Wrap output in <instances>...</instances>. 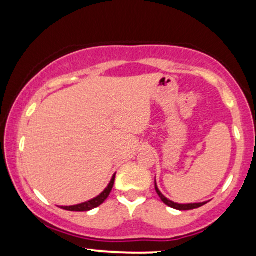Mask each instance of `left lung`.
Masks as SVG:
<instances>
[{
  "instance_id": "obj_1",
  "label": "left lung",
  "mask_w": 256,
  "mask_h": 256,
  "mask_svg": "<svg viewBox=\"0 0 256 256\" xmlns=\"http://www.w3.org/2000/svg\"><path fill=\"white\" fill-rule=\"evenodd\" d=\"M155 190H156V192H158V198H161V201H162L164 204L168 206V207H171V208H174V210H195V208L202 207V206L207 204V202H201V204H176V202L171 201V200L166 198L165 196H164L160 192V190L158 189L156 182H155Z\"/></svg>"
}]
</instances>
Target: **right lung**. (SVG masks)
Returning <instances> with one entry per match:
<instances>
[{"instance_id": "add662e5", "label": "right lung", "mask_w": 256, "mask_h": 256, "mask_svg": "<svg viewBox=\"0 0 256 256\" xmlns=\"http://www.w3.org/2000/svg\"><path fill=\"white\" fill-rule=\"evenodd\" d=\"M114 179H116V174L113 176L110 183L108 184V186L104 190V192L100 194L98 198L90 200V201H88V202H84V204H76V206H66V207H61V208H62V210H71V212H88V210H94V208L98 207V206L104 204L106 200H107L108 196H110L112 189H113Z\"/></svg>"}]
</instances>
